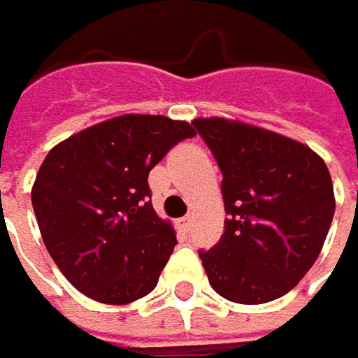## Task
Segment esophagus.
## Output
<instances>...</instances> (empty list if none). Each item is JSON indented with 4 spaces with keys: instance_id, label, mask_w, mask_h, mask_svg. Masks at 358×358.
<instances>
[{
    "instance_id": "esophagus-1",
    "label": "esophagus",
    "mask_w": 358,
    "mask_h": 358,
    "mask_svg": "<svg viewBox=\"0 0 358 358\" xmlns=\"http://www.w3.org/2000/svg\"><path fill=\"white\" fill-rule=\"evenodd\" d=\"M179 227H181V229H185V231H189V229H192V217L187 215V217L179 219Z\"/></svg>"
}]
</instances>
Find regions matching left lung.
Instances as JSON below:
<instances>
[{
	"label": "left lung",
	"mask_w": 358,
	"mask_h": 358,
	"mask_svg": "<svg viewBox=\"0 0 358 358\" xmlns=\"http://www.w3.org/2000/svg\"><path fill=\"white\" fill-rule=\"evenodd\" d=\"M192 124L223 173L225 234L198 252L213 289L240 304L287 294L315 265L334 219L325 162L304 143L255 124L217 116Z\"/></svg>",
	"instance_id": "obj_1"
}]
</instances>
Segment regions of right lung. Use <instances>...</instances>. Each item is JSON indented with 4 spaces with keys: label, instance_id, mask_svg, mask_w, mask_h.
Masks as SVG:
<instances>
[{
    "label": "right lung",
    "instance_id": "right-lung-1",
    "mask_svg": "<svg viewBox=\"0 0 358 358\" xmlns=\"http://www.w3.org/2000/svg\"><path fill=\"white\" fill-rule=\"evenodd\" d=\"M194 135L185 120L122 114L50 150L33 210L48 252L81 294L129 304L156 287L177 238L152 206L148 175Z\"/></svg>",
    "mask_w": 358,
    "mask_h": 358
}]
</instances>
